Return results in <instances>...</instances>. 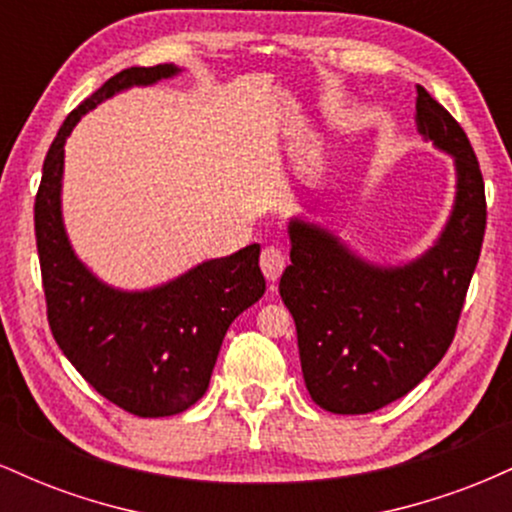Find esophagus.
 I'll list each match as a JSON object with an SVG mask.
<instances>
[{
    "label": "esophagus",
    "mask_w": 512,
    "mask_h": 512,
    "mask_svg": "<svg viewBox=\"0 0 512 512\" xmlns=\"http://www.w3.org/2000/svg\"><path fill=\"white\" fill-rule=\"evenodd\" d=\"M260 267H262V274L267 276L269 281H276L281 276V272H284V267H286L284 252H281L279 248H274V245L264 248L262 255H260Z\"/></svg>",
    "instance_id": "obj_1"
}]
</instances>
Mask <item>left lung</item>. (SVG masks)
<instances>
[{"label": "left lung", "mask_w": 512, "mask_h": 512, "mask_svg": "<svg viewBox=\"0 0 512 512\" xmlns=\"http://www.w3.org/2000/svg\"><path fill=\"white\" fill-rule=\"evenodd\" d=\"M416 127L457 173L450 219L424 255L378 267L317 223H289L291 264L279 293L296 322L305 387L332 414H368L414 390L452 344L477 269L486 197L472 144L424 86H416Z\"/></svg>", "instance_id": "obj_1"}]
</instances>
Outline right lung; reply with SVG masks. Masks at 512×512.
Segmentation results:
<instances>
[{
	"label": "right lung",
	"mask_w": 512,
	"mask_h": 512,
	"mask_svg": "<svg viewBox=\"0 0 512 512\" xmlns=\"http://www.w3.org/2000/svg\"><path fill=\"white\" fill-rule=\"evenodd\" d=\"M175 74V64H156L129 67L105 81L67 115L35 195V240L52 337L93 390L144 419L180 414L207 392L226 330L264 293L257 243L197 264L156 289L120 291L74 255L64 231V142L76 122L125 88Z\"/></svg>",
	"instance_id": "1"
}]
</instances>
